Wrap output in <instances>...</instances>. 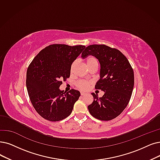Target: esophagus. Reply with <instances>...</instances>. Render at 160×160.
Instances as JSON below:
<instances>
[{"label": "esophagus", "instance_id": "1", "mask_svg": "<svg viewBox=\"0 0 160 160\" xmlns=\"http://www.w3.org/2000/svg\"><path fill=\"white\" fill-rule=\"evenodd\" d=\"M87 94L86 93H85V92H81V96H85V95H86Z\"/></svg>", "mask_w": 160, "mask_h": 160}]
</instances>
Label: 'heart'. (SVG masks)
<instances>
[{"label":"heart","mask_w":160,"mask_h":160,"mask_svg":"<svg viewBox=\"0 0 160 160\" xmlns=\"http://www.w3.org/2000/svg\"><path fill=\"white\" fill-rule=\"evenodd\" d=\"M77 63V61H75L72 65V67H71V70L72 71L74 66H75ZM98 63V60L97 59L94 58V56H89L88 58H87V66H89L92 64V63ZM91 84V82L89 81H85V80H79V81L77 82L76 83V86L78 87L79 88H80L81 90H87V89L88 88V86L90 85Z\"/></svg>","instance_id":"heart-1"}]
</instances>
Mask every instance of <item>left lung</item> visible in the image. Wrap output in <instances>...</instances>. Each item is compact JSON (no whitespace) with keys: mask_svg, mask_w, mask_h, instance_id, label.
Here are the masks:
<instances>
[{"mask_svg":"<svg viewBox=\"0 0 160 160\" xmlns=\"http://www.w3.org/2000/svg\"><path fill=\"white\" fill-rule=\"evenodd\" d=\"M88 55L97 58L100 64V79L96 89L104 92L102 97L93 96L88 106L92 116L100 120L109 121L118 117L127 107L134 87V72L126 57L119 50L104 44H92L82 52L81 58Z\"/></svg>","mask_w":160,"mask_h":160,"instance_id":"obj_1","label":"left lung"}]
</instances>
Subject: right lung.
Here are the masks:
<instances>
[{"mask_svg":"<svg viewBox=\"0 0 160 160\" xmlns=\"http://www.w3.org/2000/svg\"><path fill=\"white\" fill-rule=\"evenodd\" d=\"M85 46L51 44L42 49L29 66L26 86L30 100L41 117L58 121L68 117L80 92L61 91L62 80L69 78L72 63Z\"/></svg>","mask_w":160,"mask_h":160,"instance_id":"1","label":"right lung"}]
</instances>
